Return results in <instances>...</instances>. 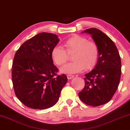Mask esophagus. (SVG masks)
Here are the masks:
<instances>
[{
    "mask_svg": "<svg viewBox=\"0 0 130 130\" xmlns=\"http://www.w3.org/2000/svg\"><path fill=\"white\" fill-rule=\"evenodd\" d=\"M74 76L72 75H67V78H68V79H72V78H74Z\"/></svg>",
    "mask_w": 130,
    "mask_h": 130,
    "instance_id": "1",
    "label": "esophagus"
}]
</instances>
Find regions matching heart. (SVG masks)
Masks as SVG:
<instances>
[{"instance_id": "b5f03b06", "label": "heart", "mask_w": 130, "mask_h": 130, "mask_svg": "<svg viewBox=\"0 0 130 130\" xmlns=\"http://www.w3.org/2000/svg\"><path fill=\"white\" fill-rule=\"evenodd\" d=\"M67 52L60 46H55L51 51V58L58 66L62 65L69 59V53L75 52L73 56L74 62L69 63L60 69L63 74H76L86 68L90 70L94 68L99 59L100 52L98 44L94 41H89L84 36L75 35L64 42Z\"/></svg>"}]
</instances>
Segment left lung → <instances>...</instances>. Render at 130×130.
<instances>
[{
  "mask_svg": "<svg viewBox=\"0 0 130 130\" xmlns=\"http://www.w3.org/2000/svg\"><path fill=\"white\" fill-rule=\"evenodd\" d=\"M82 33L91 36L99 49L98 63L92 71L86 74L85 86L78 93L85 104L98 106L109 102L118 87L121 75V61L113 41L97 28H89Z\"/></svg>",
  "mask_w": 130,
  "mask_h": 130,
  "instance_id": "8db88e82",
  "label": "left lung"
}]
</instances>
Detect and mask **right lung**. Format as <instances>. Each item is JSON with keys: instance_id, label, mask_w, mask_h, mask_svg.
Instances as JSON below:
<instances>
[{"instance_id": "right-lung-1", "label": "right lung", "mask_w": 130, "mask_h": 130, "mask_svg": "<svg viewBox=\"0 0 130 130\" xmlns=\"http://www.w3.org/2000/svg\"><path fill=\"white\" fill-rule=\"evenodd\" d=\"M59 41L58 36L40 32L25 41L15 53L12 79L17 98L26 106L46 109L56 104L68 81L57 75L51 51Z\"/></svg>"}]
</instances>
